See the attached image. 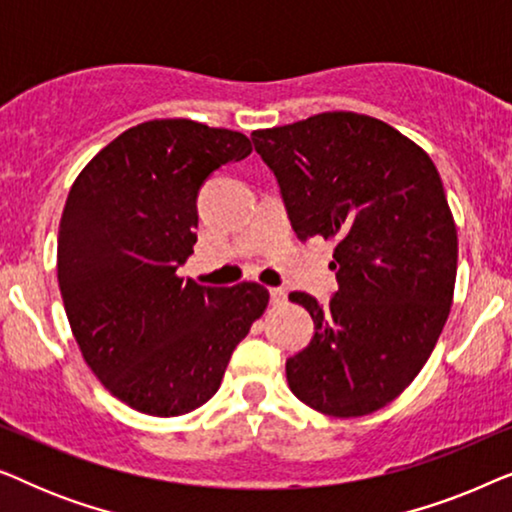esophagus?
I'll list each match as a JSON object with an SVG mask.
<instances>
[{"label": "esophagus", "instance_id": "esophagus-1", "mask_svg": "<svg viewBox=\"0 0 512 512\" xmlns=\"http://www.w3.org/2000/svg\"><path fill=\"white\" fill-rule=\"evenodd\" d=\"M270 303L272 305H284L286 303V291L284 289H270Z\"/></svg>", "mask_w": 512, "mask_h": 512}]
</instances>
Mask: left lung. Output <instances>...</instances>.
Returning a JSON list of instances; mask_svg holds the SVG:
<instances>
[{
	"mask_svg": "<svg viewBox=\"0 0 512 512\" xmlns=\"http://www.w3.org/2000/svg\"><path fill=\"white\" fill-rule=\"evenodd\" d=\"M300 240L335 242L328 305L293 291L314 338L286 380L328 417H363L401 396L436 347L457 279V226L422 146L380 118L326 111L251 132Z\"/></svg>",
	"mask_w": 512,
	"mask_h": 512,
	"instance_id": "8db88e82",
	"label": "left lung"
}]
</instances>
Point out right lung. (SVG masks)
I'll use <instances>...</instances> for the list:
<instances>
[{"label":"right lung","instance_id":"1","mask_svg":"<svg viewBox=\"0 0 512 512\" xmlns=\"http://www.w3.org/2000/svg\"><path fill=\"white\" fill-rule=\"evenodd\" d=\"M251 153L247 135L188 118L125 130L83 167L58 233V282L79 349L111 396L179 417L221 387L230 354L270 293L177 275L198 242V191Z\"/></svg>","mask_w":512,"mask_h":512}]
</instances>
